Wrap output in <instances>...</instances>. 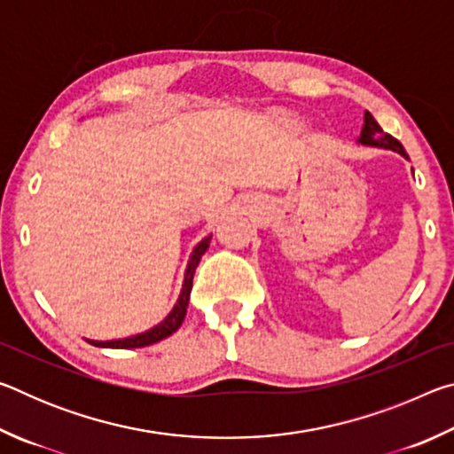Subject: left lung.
<instances>
[{"mask_svg":"<svg viewBox=\"0 0 454 454\" xmlns=\"http://www.w3.org/2000/svg\"><path fill=\"white\" fill-rule=\"evenodd\" d=\"M358 142L363 145H372V148L393 150V152L401 153V156L409 158V156H406L404 148H403V144L390 134H384L382 128L379 126V121L372 118L371 112H364V126H363V132H360Z\"/></svg>","mask_w":454,"mask_h":454,"instance_id":"1","label":"left lung"}]
</instances>
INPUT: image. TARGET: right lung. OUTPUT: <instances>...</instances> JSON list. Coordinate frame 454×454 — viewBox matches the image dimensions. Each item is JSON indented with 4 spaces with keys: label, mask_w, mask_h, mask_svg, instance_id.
Instances as JSON below:
<instances>
[{
    "label": "right lung",
    "mask_w": 454,
    "mask_h": 454,
    "mask_svg": "<svg viewBox=\"0 0 454 454\" xmlns=\"http://www.w3.org/2000/svg\"><path fill=\"white\" fill-rule=\"evenodd\" d=\"M210 238H204L202 242H198V246L194 250H192V256H190V262L186 268V274H184V284H182V292H180V298L178 302L174 304L172 312L168 314V317L156 325L150 330H145L142 334H134V336H128V338H120V340H88L90 344H94V347L99 348H142V347H150L153 342H160L168 338L170 334H174L176 330L182 326L184 317H186V309H188V301H190V292H192V280H194V272L200 264V258L206 250H208L210 246Z\"/></svg>",
    "instance_id": "1"
}]
</instances>
